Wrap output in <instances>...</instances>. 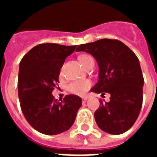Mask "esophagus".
<instances>
[{
	"label": "esophagus",
	"instance_id": "esophagus-1",
	"mask_svg": "<svg viewBox=\"0 0 157 157\" xmlns=\"http://www.w3.org/2000/svg\"><path fill=\"white\" fill-rule=\"evenodd\" d=\"M82 100L83 103H85L86 101H87V97H83V98H82Z\"/></svg>",
	"mask_w": 157,
	"mask_h": 157
}]
</instances>
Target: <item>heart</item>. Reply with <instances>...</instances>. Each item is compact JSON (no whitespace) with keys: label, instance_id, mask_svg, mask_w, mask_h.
Instances as JSON below:
<instances>
[{"label":"heart","instance_id":"obj_1","mask_svg":"<svg viewBox=\"0 0 157 157\" xmlns=\"http://www.w3.org/2000/svg\"><path fill=\"white\" fill-rule=\"evenodd\" d=\"M78 59H79L80 63H82L84 67L87 68V67L90 65V63L92 61H94L93 58L91 57L90 55L87 54H82L78 56ZM63 75V67H62L60 70H59V75L62 77ZM92 86V82L89 79H82V80H76V81H73L69 84L67 90L71 94H75L78 96H83L87 91L89 90V89Z\"/></svg>","mask_w":157,"mask_h":157}]
</instances>
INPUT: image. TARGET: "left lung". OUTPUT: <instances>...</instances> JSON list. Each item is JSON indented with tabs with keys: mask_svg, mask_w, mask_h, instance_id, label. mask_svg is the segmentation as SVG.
Instances as JSON below:
<instances>
[{
	"mask_svg": "<svg viewBox=\"0 0 157 157\" xmlns=\"http://www.w3.org/2000/svg\"><path fill=\"white\" fill-rule=\"evenodd\" d=\"M76 51L90 53L99 66V80L91 91L111 95L109 102L100 100L94 112L98 126L111 134L126 132L142 106L144 78L138 58L122 41L109 38L80 45Z\"/></svg>",
	"mask_w": 157,
	"mask_h": 157,
	"instance_id": "1",
	"label": "left lung"
}]
</instances>
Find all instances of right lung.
Wrapping results in <instances>:
<instances>
[{
  "label": "right lung",
  "mask_w": 157,
  "mask_h": 157,
  "mask_svg": "<svg viewBox=\"0 0 157 157\" xmlns=\"http://www.w3.org/2000/svg\"><path fill=\"white\" fill-rule=\"evenodd\" d=\"M77 45L43 43L31 48L19 63L18 92L21 110L29 124L41 134L54 135L71 128L82 106L78 96L69 94L57 101L59 70Z\"/></svg>",
  "instance_id": "obj_1"
}]
</instances>
